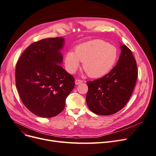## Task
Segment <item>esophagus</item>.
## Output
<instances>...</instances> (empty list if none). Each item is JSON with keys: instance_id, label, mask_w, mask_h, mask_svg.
<instances>
[{"instance_id": "obj_1", "label": "esophagus", "mask_w": 156, "mask_h": 156, "mask_svg": "<svg viewBox=\"0 0 156 156\" xmlns=\"http://www.w3.org/2000/svg\"><path fill=\"white\" fill-rule=\"evenodd\" d=\"M83 82V81L82 80H79V79H76L75 80V84L76 85H78L80 83H82Z\"/></svg>"}]
</instances>
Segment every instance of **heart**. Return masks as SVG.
Returning <instances> with one entry per match:
<instances>
[{
    "label": "heart",
    "instance_id": "1",
    "mask_svg": "<svg viewBox=\"0 0 156 156\" xmlns=\"http://www.w3.org/2000/svg\"><path fill=\"white\" fill-rule=\"evenodd\" d=\"M115 46L102 39H94L78 46L75 51L66 53L64 63L66 70L75 73L83 62V68L92 78L102 77L109 73L118 58Z\"/></svg>",
    "mask_w": 156,
    "mask_h": 156
}]
</instances>
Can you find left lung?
I'll return each instance as SVG.
<instances>
[{"label":"left lung","mask_w":156,"mask_h":156,"mask_svg":"<svg viewBox=\"0 0 156 156\" xmlns=\"http://www.w3.org/2000/svg\"><path fill=\"white\" fill-rule=\"evenodd\" d=\"M121 53L112 71L103 77L87 82L88 107L94 113L110 115L125 106L133 92L138 77L136 60L126 45L120 44Z\"/></svg>","instance_id":"1"}]
</instances>
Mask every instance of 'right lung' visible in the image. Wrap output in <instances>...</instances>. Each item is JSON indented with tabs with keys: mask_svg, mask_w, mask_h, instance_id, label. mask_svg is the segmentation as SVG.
<instances>
[{
	"mask_svg": "<svg viewBox=\"0 0 156 156\" xmlns=\"http://www.w3.org/2000/svg\"><path fill=\"white\" fill-rule=\"evenodd\" d=\"M61 37L46 38L29 45L16 65V86L22 103L36 115H57L75 85L74 78L61 66Z\"/></svg>",
	"mask_w": 156,
	"mask_h": 156,
	"instance_id": "add662e5",
	"label": "right lung"
}]
</instances>
